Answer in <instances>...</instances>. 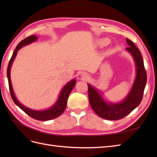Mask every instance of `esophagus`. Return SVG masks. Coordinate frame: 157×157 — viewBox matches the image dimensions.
<instances>
[{
  "label": "esophagus",
  "mask_w": 157,
  "mask_h": 157,
  "mask_svg": "<svg viewBox=\"0 0 157 157\" xmlns=\"http://www.w3.org/2000/svg\"><path fill=\"white\" fill-rule=\"evenodd\" d=\"M84 77H86V78H89V77H88V76H87V75H86V76H84Z\"/></svg>",
  "instance_id": "34e87169"
}]
</instances>
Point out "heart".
<instances>
[{
	"label": "heart",
	"instance_id": "heart-1",
	"mask_svg": "<svg viewBox=\"0 0 157 157\" xmlns=\"http://www.w3.org/2000/svg\"><path fill=\"white\" fill-rule=\"evenodd\" d=\"M107 43V41L106 40H104L102 41V44H105Z\"/></svg>",
	"mask_w": 157,
	"mask_h": 157
}]
</instances>
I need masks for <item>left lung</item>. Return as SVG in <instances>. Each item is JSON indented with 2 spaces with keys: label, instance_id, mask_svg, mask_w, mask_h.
<instances>
[{
  "label": "left lung",
  "instance_id": "1",
  "mask_svg": "<svg viewBox=\"0 0 157 157\" xmlns=\"http://www.w3.org/2000/svg\"><path fill=\"white\" fill-rule=\"evenodd\" d=\"M129 46L126 50L134 57L136 67V78L133 87L124 101L119 103L108 104L99 92L90 84L88 85L90 104L97 115L107 120H119L125 117L138 106L143 99L147 82V73L141 52L134 42L126 39Z\"/></svg>",
  "mask_w": 157,
  "mask_h": 157
}]
</instances>
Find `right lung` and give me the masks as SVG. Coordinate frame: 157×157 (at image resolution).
Wrapping results in <instances>:
<instances>
[{
  "instance_id": "right-lung-1",
  "label": "right lung",
  "mask_w": 157,
  "mask_h": 157,
  "mask_svg": "<svg viewBox=\"0 0 157 157\" xmlns=\"http://www.w3.org/2000/svg\"><path fill=\"white\" fill-rule=\"evenodd\" d=\"M37 39V37L35 35H31L25 38V39L22 40L20 43L17 45V47L16 48L15 50L13 52V54L12 56V58L9 61L8 65V68H7V77L8 80V86H9V90H10V92L11 97L13 99V102L16 103L19 107H20L22 111H24L27 115L31 117V118H34V119L38 120V121H49L54 119V118L60 116L61 114H62L65 109L67 106V99L69 96L71 92L72 91L73 88H74L75 85L76 84V80H72L71 81L68 82L62 89V91H61L58 100L55 103V105L52 107V108L48 109V110L45 111H34L27 108L19 102L17 99L15 97V95L13 92V89L11 84V80H10V68L12 66V63L13 61L15 58V57L17 54V51L20 50L22 46H25L26 44H30L31 42H34L35 40Z\"/></svg>"
}]
</instances>
